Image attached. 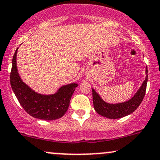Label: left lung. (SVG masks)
<instances>
[{"label": "left lung", "instance_id": "obj_1", "mask_svg": "<svg viewBox=\"0 0 160 160\" xmlns=\"http://www.w3.org/2000/svg\"><path fill=\"white\" fill-rule=\"evenodd\" d=\"M146 78L143 82L141 88L137 92L136 94L128 102L120 104H108L104 102L101 97L97 94L94 89L92 90V100L93 105L95 111L101 116L107 117L108 119H119L126 117L130 113H133L138 108L143 99L144 98L146 92L147 82H148V68H146Z\"/></svg>", "mask_w": 160, "mask_h": 160}]
</instances>
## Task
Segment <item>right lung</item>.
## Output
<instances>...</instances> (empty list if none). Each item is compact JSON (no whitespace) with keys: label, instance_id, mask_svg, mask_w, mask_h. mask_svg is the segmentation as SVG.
Wrapping results in <instances>:
<instances>
[{"label":"right lung","instance_id":"obj_1","mask_svg":"<svg viewBox=\"0 0 160 160\" xmlns=\"http://www.w3.org/2000/svg\"><path fill=\"white\" fill-rule=\"evenodd\" d=\"M14 53L10 72V84L16 98L23 109L33 117L45 120L61 118L69 107L71 96L78 85L71 83L63 86L56 94L43 95L31 89L22 81L16 68V54Z\"/></svg>","mask_w":160,"mask_h":160}]
</instances>
